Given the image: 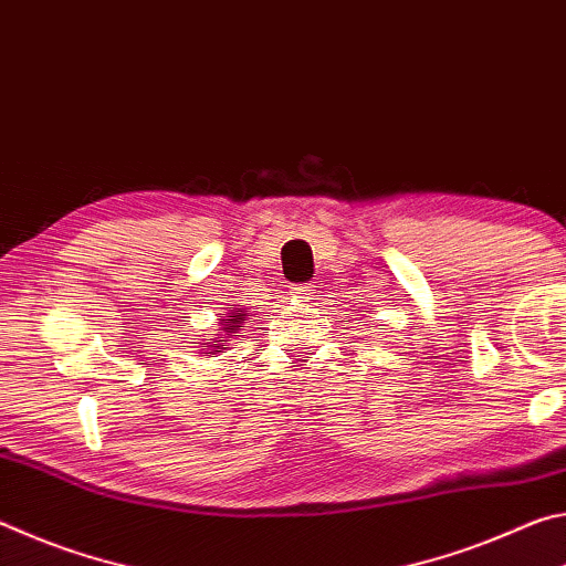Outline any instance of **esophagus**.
<instances>
[{"mask_svg": "<svg viewBox=\"0 0 566 566\" xmlns=\"http://www.w3.org/2000/svg\"><path fill=\"white\" fill-rule=\"evenodd\" d=\"M292 296H294V300H300V302H310L314 296V286L312 284H294Z\"/></svg>", "mask_w": 566, "mask_h": 566, "instance_id": "1", "label": "esophagus"}]
</instances>
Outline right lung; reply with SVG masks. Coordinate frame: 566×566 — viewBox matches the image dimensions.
I'll list each match as a JSON object with an SVG mask.
<instances>
[{
	"instance_id": "add662e5",
	"label": "right lung",
	"mask_w": 566,
	"mask_h": 566,
	"mask_svg": "<svg viewBox=\"0 0 566 566\" xmlns=\"http://www.w3.org/2000/svg\"><path fill=\"white\" fill-rule=\"evenodd\" d=\"M224 312L227 314H224L222 319H219V327H217L214 339L202 342L205 349H197L199 357H212V354H219V352L229 349V344H234V339L242 337L244 324H247L249 317H252V312H249L244 304H227Z\"/></svg>"
}]
</instances>
